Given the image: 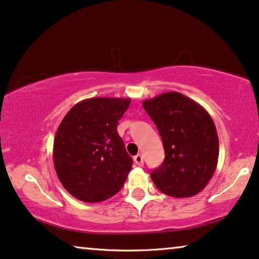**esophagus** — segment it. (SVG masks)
<instances>
[{
	"label": "esophagus",
	"mask_w": 259,
	"mask_h": 259,
	"mask_svg": "<svg viewBox=\"0 0 259 259\" xmlns=\"http://www.w3.org/2000/svg\"><path fill=\"white\" fill-rule=\"evenodd\" d=\"M134 162L136 163L137 165H143V156L141 154H137L136 156H134Z\"/></svg>",
	"instance_id": "1"
}]
</instances>
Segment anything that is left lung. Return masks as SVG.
Returning a JSON list of instances; mask_svg holds the SVG:
<instances>
[{
	"instance_id": "left-lung-1",
	"label": "left lung",
	"mask_w": 259,
	"mask_h": 259,
	"mask_svg": "<svg viewBox=\"0 0 259 259\" xmlns=\"http://www.w3.org/2000/svg\"><path fill=\"white\" fill-rule=\"evenodd\" d=\"M143 108L157 126L165 152L162 165L151 171L152 182L171 197L197 195L212 177L220 154L209 112L177 92L145 100Z\"/></svg>"
}]
</instances>
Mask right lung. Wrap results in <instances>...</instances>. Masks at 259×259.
Wrapping results in <instances>:
<instances>
[{
	"label": "right lung",
	"mask_w": 259,
	"mask_h": 259,
	"mask_svg": "<svg viewBox=\"0 0 259 259\" xmlns=\"http://www.w3.org/2000/svg\"><path fill=\"white\" fill-rule=\"evenodd\" d=\"M130 98L94 97L75 104L54 140L57 177L69 194L98 203L121 190L133 166L117 133Z\"/></svg>",
	"instance_id": "add662e5"
}]
</instances>
